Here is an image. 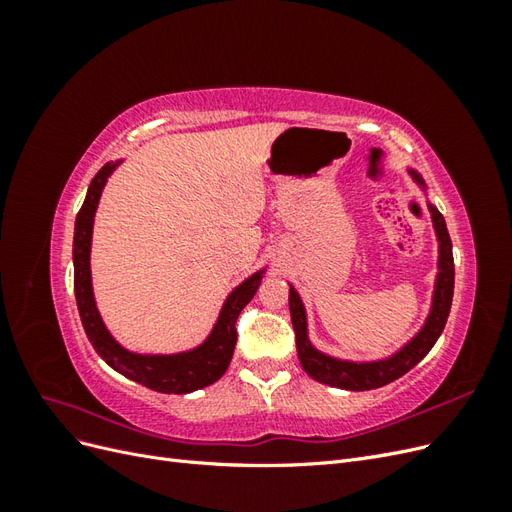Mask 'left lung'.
I'll return each instance as SVG.
<instances>
[{
	"label": "left lung",
	"instance_id": "obj_1",
	"mask_svg": "<svg viewBox=\"0 0 512 512\" xmlns=\"http://www.w3.org/2000/svg\"><path fill=\"white\" fill-rule=\"evenodd\" d=\"M408 173L425 190V181L421 179V175L412 168ZM429 211H431L433 228H436V237L440 243L438 277H436V290H433L431 312L425 320V327L418 331L404 348L395 352L393 356H389V359L371 361V363H352V361L333 359V356L316 350L312 342L307 339V316H305V307L301 303L299 292L290 286L288 305H290V318L294 327V339H297L299 361L307 374L316 382L337 386V389H346V391L380 389V386L408 374V371L433 348V344L438 342L453 303L455 262H453V243H451V237H448L442 213L433 205H429Z\"/></svg>",
	"mask_w": 512,
	"mask_h": 512
}]
</instances>
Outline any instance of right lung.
<instances>
[{
	"label": "right lung",
	"instance_id": "obj_1",
	"mask_svg": "<svg viewBox=\"0 0 512 512\" xmlns=\"http://www.w3.org/2000/svg\"><path fill=\"white\" fill-rule=\"evenodd\" d=\"M119 162L104 164L98 175L91 179L85 203L81 211L76 213L74 222V243H72V260H74V297L79 305V314L83 329L89 337L91 346L121 376H126L138 384L147 386L158 393H192L213 384L224 376L230 365L232 352L237 344V318L241 309L252 301L256 294L262 273L265 269L254 273L252 277L237 286L228 294V299L218 316V322L211 335L203 344L190 352L179 354H136L115 342V337L108 333L94 299V288H91V269H89V252H91V232H94V215L100 203L106 179L111 177Z\"/></svg>",
	"mask_w": 512,
	"mask_h": 512
}]
</instances>
